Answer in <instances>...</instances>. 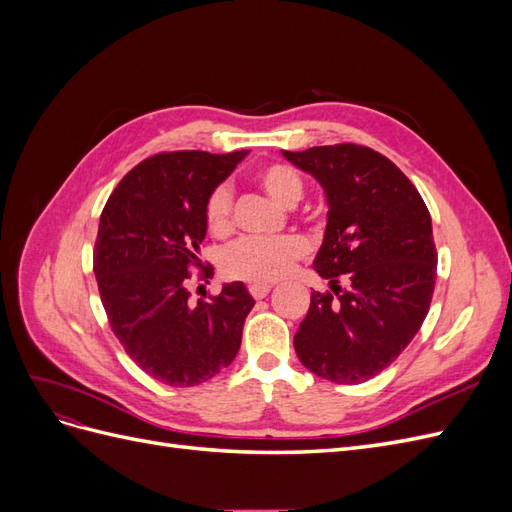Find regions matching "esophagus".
Listing matches in <instances>:
<instances>
[{
    "mask_svg": "<svg viewBox=\"0 0 512 512\" xmlns=\"http://www.w3.org/2000/svg\"><path fill=\"white\" fill-rule=\"evenodd\" d=\"M271 284H252L250 286V294H252V297L254 299H265L267 297V294L271 292Z\"/></svg>",
    "mask_w": 512,
    "mask_h": 512,
    "instance_id": "obj_1",
    "label": "esophagus"
}]
</instances>
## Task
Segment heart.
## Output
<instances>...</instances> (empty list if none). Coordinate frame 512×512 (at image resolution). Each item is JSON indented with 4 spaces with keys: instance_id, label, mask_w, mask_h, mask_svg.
Segmentation results:
<instances>
[{
    "instance_id": "1",
    "label": "heart",
    "mask_w": 512,
    "mask_h": 512,
    "mask_svg": "<svg viewBox=\"0 0 512 512\" xmlns=\"http://www.w3.org/2000/svg\"><path fill=\"white\" fill-rule=\"evenodd\" d=\"M260 188L286 207L299 203L303 179L286 164L262 166L256 175ZM205 222L213 235H226L232 226V192L228 185H218L205 203ZM307 254V241L299 235L271 239L245 237L228 245L222 254V273L230 280L267 284L284 277L294 262Z\"/></svg>"
}]
</instances>
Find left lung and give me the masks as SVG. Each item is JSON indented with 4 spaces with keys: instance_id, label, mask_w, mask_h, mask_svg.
Masks as SVG:
<instances>
[{
    "instance_id": "1",
    "label": "left lung",
    "mask_w": 512,
    "mask_h": 512,
    "mask_svg": "<svg viewBox=\"0 0 512 512\" xmlns=\"http://www.w3.org/2000/svg\"><path fill=\"white\" fill-rule=\"evenodd\" d=\"M282 153L322 185L329 205L314 269L333 292H312L294 350L312 374L361 384L397 359L429 312L438 267L431 215L412 181L374 149Z\"/></svg>"
}]
</instances>
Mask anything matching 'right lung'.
Returning <instances> with one entry per match:
<instances>
[{"mask_svg":"<svg viewBox=\"0 0 512 512\" xmlns=\"http://www.w3.org/2000/svg\"><path fill=\"white\" fill-rule=\"evenodd\" d=\"M247 151L158 153L119 181L100 215L94 273L111 329L153 380L194 386L235 359L254 299L243 282L190 301L205 203ZM213 269H203V277Z\"/></svg>","mask_w":512,"mask_h":512,"instance_id":"add662e5","label":"right lung"}]
</instances>
